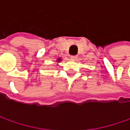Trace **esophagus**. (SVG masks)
Here are the masks:
<instances>
[{
	"instance_id": "1",
	"label": "esophagus",
	"mask_w": 130,
	"mask_h": 130,
	"mask_svg": "<svg viewBox=\"0 0 130 130\" xmlns=\"http://www.w3.org/2000/svg\"><path fill=\"white\" fill-rule=\"evenodd\" d=\"M70 58H71V59H72V60H76V59L77 58V56H71Z\"/></svg>"
}]
</instances>
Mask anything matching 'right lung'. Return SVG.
<instances>
[{"label": "right lung", "mask_w": 130, "mask_h": 130, "mask_svg": "<svg viewBox=\"0 0 130 130\" xmlns=\"http://www.w3.org/2000/svg\"><path fill=\"white\" fill-rule=\"evenodd\" d=\"M61 61H62V58H58L57 60H56V62L57 63H56V65H58V63H60Z\"/></svg>", "instance_id": "obj_1"}]
</instances>
